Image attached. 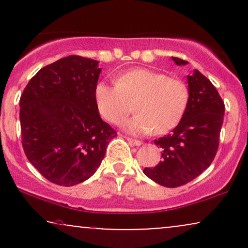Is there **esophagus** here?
I'll return each instance as SVG.
<instances>
[{"label": "esophagus", "instance_id": "1", "mask_svg": "<svg viewBox=\"0 0 248 248\" xmlns=\"http://www.w3.org/2000/svg\"><path fill=\"white\" fill-rule=\"evenodd\" d=\"M126 139L130 144H133V146L139 147V146H141V144H142V142L139 141V140H134V139H132V138H126Z\"/></svg>", "mask_w": 248, "mask_h": 248}]
</instances>
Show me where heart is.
Instances as JSON below:
<instances>
[{
	"label": "heart",
	"instance_id": "b5f03b06",
	"mask_svg": "<svg viewBox=\"0 0 248 248\" xmlns=\"http://www.w3.org/2000/svg\"><path fill=\"white\" fill-rule=\"evenodd\" d=\"M94 98L101 115L119 124L132 113L138 114L124 122L128 133L166 134L183 118L190 100L187 85L178 78L150 69H132L121 73L116 84L100 81L95 86Z\"/></svg>",
	"mask_w": 248,
	"mask_h": 248
}]
</instances>
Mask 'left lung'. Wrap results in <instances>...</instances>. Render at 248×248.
Listing matches in <instances>:
<instances>
[{"instance_id": "obj_1", "label": "left lung", "mask_w": 248, "mask_h": 248, "mask_svg": "<svg viewBox=\"0 0 248 248\" xmlns=\"http://www.w3.org/2000/svg\"><path fill=\"white\" fill-rule=\"evenodd\" d=\"M177 65L187 62L172 57ZM190 100L183 118L169 133L154 141L162 150L157 166L144 175L160 186L177 187L189 183L210 167L218 150L225 105L212 82L198 70L187 76Z\"/></svg>"}]
</instances>
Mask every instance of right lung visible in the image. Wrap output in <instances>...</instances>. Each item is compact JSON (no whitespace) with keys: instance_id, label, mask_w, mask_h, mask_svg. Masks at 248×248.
I'll return each mask as SVG.
<instances>
[{"instance_id":"obj_1","label":"right lung","mask_w":248,"mask_h":248,"mask_svg":"<svg viewBox=\"0 0 248 248\" xmlns=\"http://www.w3.org/2000/svg\"><path fill=\"white\" fill-rule=\"evenodd\" d=\"M100 72L98 61L65 57L39 70L19 99L25 155L58 186H72L90 178L116 136L96 106Z\"/></svg>"}]
</instances>
